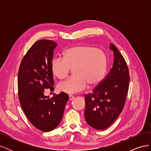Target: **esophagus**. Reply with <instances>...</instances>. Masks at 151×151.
<instances>
[{"instance_id":"esophagus-1","label":"esophagus","mask_w":151,"mask_h":151,"mask_svg":"<svg viewBox=\"0 0 151 151\" xmlns=\"http://www.w3.org/2000/svg\"><path fill=\"white\" fill-rule=\"evenodd\" d=\"M74 98V97L72 95H69V96H68V99H69V101H72V100Z\"/></svg>"}]
</instances>
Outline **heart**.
Listing matches in <instances>:
<instances>
[{"instance_id":"b5f03b06","label":"heart","mask_w":151,"mask_h":151,"mask_svg":"<svg viewBox=\"0 0 151 151\" xmlns=\"http://www.w3.org/2000/svg\"><path fill=\"white\" fill-rule=\"evenodd\" d=\"M108 58L103 50L89 46L81 45L65 50L62 59L53 58L50 63L52 74L58 79H63L72 69L74 76L58 85L60 92L74 94L83 91L87 85H98L106 74Z\"/></svg>"}]
</instances>
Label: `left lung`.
<instances>
[{"mask_svg":"<svg viewBox=\"0 0 151 151\" xmlns=\"http://www.w3.org/2000/svg\"><path fill=\"white\" fill-rule=\"evenodd\" d=\"M114 61L109 74L93 91L85 95V119L88 124L97 130L107 129L124 107L129 89L130 76L124 58L112 43Z\"/></svg>","mask_w":151,"mask_h":151,"instance_id":"obj_1","label":"left lung"}]
</instances>
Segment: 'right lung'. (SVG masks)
<instances>
[{"label": "right lung", "instance_id": "right-lung-1", "mask_svg": "<svg viewBox=\"0 0 151 151\" xmlns=\"http://www.w3.org/2000/svg\"><path fill=\"white\" fill-rule=\"evenodd\" d=\"M58 44L52 40L35 42L22 58L18 72V94L26 116L36 129L52 131L60 124L68 96L53 94L50 99L45 89L54 90L50 63Z\"/></svg>", "mask_w": 151, "mask_h": 151}]
</instances>
